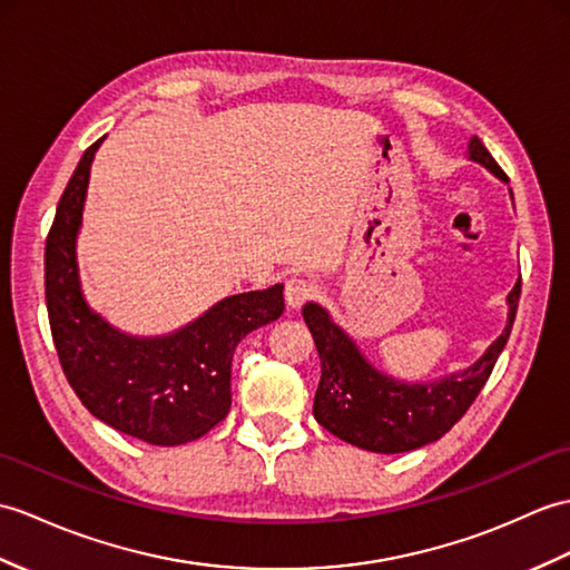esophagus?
Listing matches in <instances>:
<instances>
[{"label":"esophagus","instance_id":"esophagus-1","mask_svg":"<svg viewBox=\"0 0 570 570\" xmlns=\"http://www.w3.org/2000/svg\"><path fill=\"white\" fill-rule=\"evenodd\" d=\"M315 291L317 286L311 279H306V276H291L284 286V296L291 308H301L303 303L315 296Z\"/></svg>","mask_w":570,"mask_h":570}]
</instances>
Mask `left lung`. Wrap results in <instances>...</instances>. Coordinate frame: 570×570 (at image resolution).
Returning <instances> with one entry per match:
<instances>
[{
	"mask_svg": "<svg viewBox=\"0 0 570 570\" xmlns=\"http://www.w3.org/2000/svg\"><path fill=\"white\" fill-rule=\"evenodd\" d=\"M469 157L493 171L498 179L508 181L505 171L475 136L469 142ZM522 282L518 279L508 296L505 330L481 360L464 372L430 383H405L381 374L323 306L306 303L303 321L321 356V383L313 401L315 420L340 440L366 452L401 454L436 442L464 417L491 376L500 352L508 345Z\"/></svg>",
	"mask_w": 570,
	"mask_h": 570,
	"instance_id": "left-lung-1",
	"label": "left lung"
}]
</instances>
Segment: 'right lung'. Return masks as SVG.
Masks as SVG:
<instances>
[{
  "instance_id": "obj_1",
  "label": "right lung",
  "mask_w": 570,
  "mask_h": 570,
  "mask_svg": "<svg viewBox=\"0 0 570 570\" xmlns=\"http://www.w3.org/2000/svg\"><path fill=\"white\" fill-rule=\"evenodd\" d=\"M101 140L85 150L46 240L52 342L65 376L91 415L148 444H187L228 415L233 352L245 335L284 313V286L223 298L163 337L126 335L89 311L79 288L75 245Z\"/></svg>"
}]
</instances>
